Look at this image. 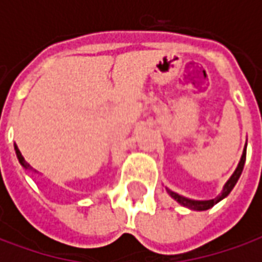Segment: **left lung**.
<instances>
[{"label":"left lung","instance_id":"left-lung-1","mask_svg":"<svg viewBox=\"0 0 262 262\" xmlns=\"http://www.w3.org/2000/svg\"><path fill=\"white\" fill-rule=\"evenodd\" d=\"M247 143H246V147L243 150V156H242V160H240V163L237 165L236 171L233 172V176L230 177V180L226 182V185L223 187V191L220 193L219 196H216L214 199H210V201H193V199H188L185 196H181V195H178V193L172 192L171 189L167 188V192L170 193L171 198H174L177 202L181 203L182 206H185V208H189V209H193V210H208L210 209L213 205H216L217 202H220L223 198H226L229 193L231 192V189L234 188L236 185V182L238 181V178L242 176L243 172V168H244V163H246V153H247Z\"/></svg>","mask_w":262,"mask_h":262}]
</instances>
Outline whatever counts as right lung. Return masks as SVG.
I'll use <instances>...</instances> for the list:
<instances>
[{
    "label": "right lung",
    "mask_w": 262,
    "mask_h": 262,
    "mask_svg": "<svg viewBox=\"0 0 262 262\" xmlns=\"http://www.w3.org/2000/svg\"><path fill=\"white\" fill-rule=\"evenodd\" d=\"M15 151H16V157H18V160H19V163L22 165H24V167H25V168H31L32 170V167L29 164H28V163H26L25 161V159H24V157H22V154H20V151H19V148L16 147V144H15Z\"/></svg>",
    "instance_id": "right-lung-1"
}]
</instances>
